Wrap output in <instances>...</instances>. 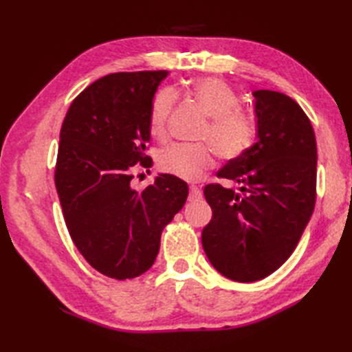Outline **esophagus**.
<instances>
[{"label": "esophagus", "instance_id": "34e87169", "mask_svg": "<svg viewBox=\"0 0 352 352\" xmlns=\"http://www.w3.org/2000/svg\"><path fill=\"white\" fill-rule=\"evenodd\" d=\"M203 198V192L198 188V186H190L189 189V199L190 201H198Z\"/></svg>", "mask_w": 352, "mask_h": 352}]
</instances>
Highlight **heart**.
<instances>
[{
    "mask_svg": "<svg viewBox=\"0 0 352 352\" xmlns=\"http://www.w3.org/2000/svg\"><path fill=\"white\" fill-rule=\"evenodd\" d=\"M189 94L210 118L203 130V138L212 142L222 159L233 160L248 151L254 140V126L248 118L237 111L239 100L228 85L219 78L206 77L193 81ZM174 106L175 95L169 89H162L153 96L148 124L154 138L166 136ZM157 163L166 174L184 180H198L213 166L214 151L208 144H175L163 149Z\"/></svg>",
    "mask_w": 352,
    "mask_h": 352,
    "instance_id": "heart-1",
    "label": "heart"
}]
</instances>
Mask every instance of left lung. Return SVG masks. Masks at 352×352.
I'll list each match as a JSON object with an SVG mask.
<instances>
[{
	"label": "left lung",
	"mask_w": 352,
	"mask_h": 352,
	"mask_svg": "<svg viewBox=\"0 0 352 352\" xmlns=\"http://www.w3.org/2000/svg\"><path fill=\"white\" fill-rule=\"evenodd\" d=\"M257 142L218 177L239 192L207 184L213 216L201 234L212 266L239 283L275 272L296 248L316 201V139L300 104L281 92H252Z\"/></svg>",
	"instance_id": "8db88e82"
}]
</instances>
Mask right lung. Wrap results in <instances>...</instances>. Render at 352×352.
Segmentation results:
<instances>
[{"instance_id": "add662e5", "label": "right lung", "mask_w": 352, "mask_h": 352, "mask_svg": "<svg viewBox=\"0 0 352 352\" xmlns=\"http://www.w3.org/2000/svg\"><path fill=\"white\" fill-rule=\"evenodd\" d=\"M168 74L96 80L72 101L60 130L54 178L66 227L87 263L110 278H134L153 266L162 231L189 193L170 174L140 192L131 188L134 164H149V106Z\"/></svg>"}]
</instances>
